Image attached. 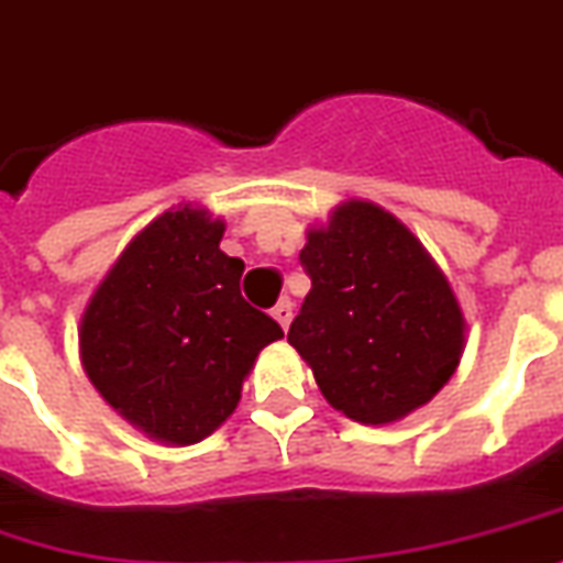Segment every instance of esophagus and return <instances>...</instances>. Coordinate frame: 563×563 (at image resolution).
<instances>
[{
    "label": "esophagus",
    "mask_w": 563,
    "mask_h": 563,
    "mask_svg": "<svg viewBox=\"0 0 563 563\" xmlns=\"http://www.w3.org/2000/svg\"><path fill=\"white\" fill-rule=\"evenodd\" d=\"M272 318L283 325V332L289 329L291 318H295V309H291V300H289V297H283L280 303L274 306V309H272Z\"/></svg>",
    "instance_id": "esophagus-1"
}]
</instances>
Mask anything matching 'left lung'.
<instances>
[{
    "label": "left lung",
    "instance_id": "8db88e82",
    "mask_svg": "<svg viewBox=\"0 0 563 563\" xmlns=\"http://www.w3.org/2000/svg\"><path fill=\"white\" fill-rule=\"evenodd\" d=\"M300 263L311 289L289 343L338 412L366 427L395 423L455 375L464 311L398 217L369 200L340 202L306 231Z\"/></svg>",
    "mask_w": 563,
    "mask_h": 563
}]
</instances>
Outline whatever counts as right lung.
<instances>
[{
    "label": "right lung",
    "mask_w": 563,
    "mask_h": 563,
    "mask_svg": "<svg viewBox=\"0 0 563 563\" xmlns=\"http://www.w3.org/2000/svg\"><path fill=\"white\" fill-rule=\"evenodd\" d=\"M225 223L183 202L117 257L79 320L93 389L145 438L191 446L240 404L257 354L283 338L240 295L243 260L220 249Z\"/></svg>",
    "instance_id": "1"
}]
</instances>
